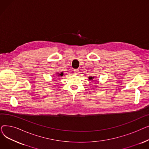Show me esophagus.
Instances as JSON below:
<instances>
[{
	"instance_id": "esophagus-1",
	"label": "esophagus",
	"mask_w": 149,
	"mask_h": 149,
	"mask_svg": "<svg viewBox=\"0 0 149 149\" xmlns=\"http://www.w3.org/2000/svg\"><path fill=\"white\" fill-rule=\"evenodd\" d=\"M74 74L75 75H77V74H79V69H74Z\"/></svg>"
}]
</instances>
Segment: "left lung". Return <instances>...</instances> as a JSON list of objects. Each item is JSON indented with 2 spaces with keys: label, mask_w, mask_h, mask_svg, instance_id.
Returning <instances> with one entry per match:
<instances>
[{
  "label": "left lung",
  "mask_w": 149,
  "mask_h": 149,
  "mask_svg": "<svg viewBox=\"0 0 149 149\" xmlns=\"http://www.w3.org/2000/svg\"><path fill=\"white\" fill-rule=\"evenodd\" d=\"M88 78H89V80H93V79H94L95 77H94V76H92V77H89Z\"/></svg>",
  "instance_id": "left-lung-1"
}]
</instances>
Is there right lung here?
I'll use <instances>...</instances> for the list:
<instances>
[{
	"label": "right lung",
	"mask_w": 149,
	"mask_h": 149,
	"mask_svg": "<svg viewBox=\"0 0 149 149\" xmlns=\"http://www.w3.org/2000/svg\"><path fill=\"white\" fill-rule=\"evenodd\" d=\"M56 74L57 75V77H62L63 75V72H56Z\"/></svg>",
	"instance_id": "right-lung-1"
}]
</instances>
